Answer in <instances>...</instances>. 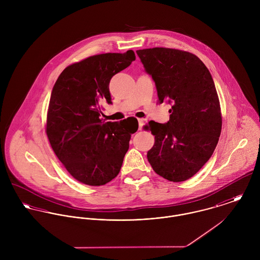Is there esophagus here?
Returning a JSON list of instances; mask_svg holds the SVG:
<instances>
[{
  "label": "esophagus",
  "mask_w": 260,
  "mask_h": 260,
  "mask_svg": "<svg viewBox=\"0 0 260 260\" xmlns=\"http://www.w3.org/2000/svg\"><path fill=\"white\" fill-rule=\"evenodd\" d=\"M138 124H139V130H141L144 126V119H138Z\"/></svg>",
  "instance_id": "34e87169"
}]
</instances>
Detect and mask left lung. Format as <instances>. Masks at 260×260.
Listing matches in <instances>:
<instances>
[{
  "label": "left lung",
  "instance_id": "obj_1",
  "mask_svg": "<svg viewBox=\"0 0 260 260\" xmlns=\"http://www.w3.org/2000/svg\"><path fill=\"white\" fill-rule=\"evenodd\" d=\"M136 53L155 82L159 102L172 104L167 123L150 121L145 127L155 136L147 152L149 163L163 178L185 181L209 160L221 133L220 104L212 76L189 52L152 48Z\"/></svg>",
  "mask_w": 260,
  "mask_h": 260
}]
</instances>
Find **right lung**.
I'll return each mask as SVG.
<instances>
[{"label": "right lung", "mask_w": 260, "mask_h": 260, "mask_svg": "<svg viewBox=\"0 0 260 260\" xmlns=\"http://www.w3.org/2000/svg\"><path fill=\"white\" fill-rule=\"evenodd\" d=\"M136 59L132 50L89 57L68 66L50 98L46 132L51 147L76 180L91 186L114 179L129 149L138 122L101 119L102 105L112 104V77Z\"/></svg>", "instance_id": "1"}]
</instances>
